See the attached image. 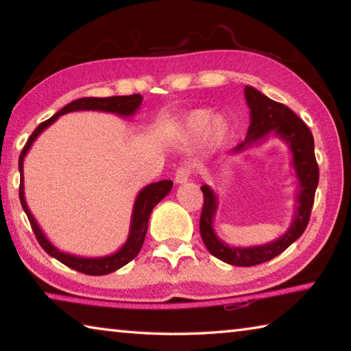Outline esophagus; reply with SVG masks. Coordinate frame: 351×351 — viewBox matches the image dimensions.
Instances as JSON below:
<instances>
[{"label":"esophagus","instance_id":"obj_1","mask_svg":"<svg viewBox=\"0 0 351 351\" xmlns=\"http://www.w3.org/2000/svg\"><path fill=\"white\" fill-rule=\"evenodd\" d=\"M190 180V169L186 167H180L175 171V182L176 184H186Z\"/></svg>","mask_w":351,"mask_h":351}]
</instances>
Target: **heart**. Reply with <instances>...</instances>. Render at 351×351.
<instances>
[{
    "label": "heart",
    "mask_w": 351,
    "mask_h": 351,
    "mask_svg": "<svg viewBox=\"0 0 351 351\" xmlns=\"http://www.w3.org/2000/svg\"><path fill=\"white\" fill-rule=\"evenodd\" d=\"M178 128L186 141L197 144L204 138L206 144L210 148H221L230 138V123L228 119L207 108L184 112L178 121Z\"/></svg>",
    "instance_id": "1"
}]
</instances>
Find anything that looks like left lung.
Listing matches in <instances>:
<instances>
[{
    "label": "left lung",
    "instance_id": "left-lung-1",
    "mask_svg": "<svg viewBox=\"0 0 351 351\" xmlns=\"http://www.w3.org/2000/svg\"><path fill=\"white\" fill-rule=\"evenodd\" d=\"M245 99L249 106V128L245 141L237 145L232 154H239L254 145L263 144L268 136H276L288 145L291 152V165H293L297 192L294 215L289 228L278 239L265 245L257 246H229L217 235L213 229V219L218 209V197L210 186L204 184L201 190L204 195L203 212L199 219V232L204 245L213 257L232 266H254L269 261L304 234L306 224L310 221V213L314 203L319 184V167L314 156V139L300 117L295 116L287 105L265 96L263 93L252 86H245Z\"/></svg>",
    "mask_w": 351,
    "mask_h": 351
}]
</instances>
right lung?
<instances>
[{
	"instance_id": "1",
	"label": "right lung",
	"mask_w": 351,
	"mask_h": 351,
	"mask_svg": "<svg viewBox=\"0 0 351 351\" xmlns=\"http://www.w3.org/2000/svg\"><path fill=\"white\" fill-rule=\"evenodd\" d=\"M142 104V96L141 94H132V96H114V97H82L77 99L74 102L68 104L63 106L60 111H57L54 116L47 119V121L41 122L40 125L35 128V132L31 134V138L27 139L25 148L20 154L19 159V169H20V201L23 209H25L26 215L31 221L32 230L40 246L45 249V251L51 255V257L57 258L62 261L63 265L69 266L79 272L88 276H105L110 274V272H114L122 266L130 263L136 255L139 254L142 245H144L145 234L148 229V219H150V213L153 207L156 206L159 201L167 197L170 193L171 187H173V181L170 180H162L158 182H152L145 186L138 193V197L134 199L133 212H132V223H130V232L128 239L123 243L122 247L119 251L104 255V257H79V255L63 252L60 249L56 247L52 243L46 239L43 230L40 229L38 223L35 221L34 215L29 210V206L26 203L25 197V175H23V164H25V158L27 152L31 150L34 141L38 138V136L45 132V130L52 125L58 117L66 114V112L73 111H104V112H112V114H117L121 117H132L136 114V111L139 110Z\"/></svg>"
}]
</instances>
